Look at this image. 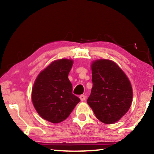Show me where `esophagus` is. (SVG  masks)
Returning a JSON list of instances; mask_svg holds the SVG:
<instances>
[{
  "label": "esophagus",
  "mask_w": 154,
  "mask_h": 154,
  "mask_svg": "<svg viewBox=\"0 0 154 154\" xmlns=\"http://www.w3.org/2000/svg\"><path fill=\"white\" fill-rule=\"evenodd\" d=\"M79 98L81 99V101H85V99H86L85 96L84 95V94H81V95H80Z\"/></svg>",
  "instance_id": "34e87169"
}]
</instances>
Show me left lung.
<instances>
[{
    "label": "left lung",
    "instance_id": "1",
    "mask_svg": "<svg viewBox=\"0 0 154 154\" xmlns=\"http://www.w3.org/2000/svg\"><path fill=\"white\" fill-rule=\"evenodd\" d=\"M91 68L93 85L87 102L97 119L104 123L112 124L119 121L131 106V84L113 61L96 60Z\"/></svg>",
    "mask_w": 154,
    "mask_h": 154
}]
</instances>
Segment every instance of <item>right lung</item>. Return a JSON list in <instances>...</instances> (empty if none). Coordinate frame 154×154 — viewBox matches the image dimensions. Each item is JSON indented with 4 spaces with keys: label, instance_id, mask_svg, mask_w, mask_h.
<instances>
[{
    "label": "right lung",
    "instance_id": "1",
    "mask_svg": "<svg viewBox=\"0 0 154 154\" xmlns=\"http://www.w3.org/2000/svg\"><path fill=\"white\" fill-rule=\"evenodd\" d=\"M73 60L52 62L42 71L32 88V102L41 117L52 123L64 121L81 100L72 93L68 75Z\"/></svg>",
    "mask_w": 154,
    "mask_h": 154
}]
</instances>
